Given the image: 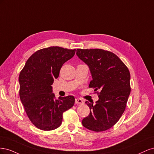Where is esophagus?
I'll list each match as a JSON object with an SVG mask.
<instances>
[{
	"mask_svg": "<svg viewBox=\"0 0 154 154\" xmlns=\"http://www.w3.org/2000/svg\"><path fill=\"white\" fill-rule=\"evenodd\" d=\"M75 103L76 104H80V105H82V104H83L84 103V101H83L82 99L80 98H78V97H77V98L75 99Z\"/></svg>",
	"mask_w": 154,
	"mask_h": 154,
	"instance_id": "obj_1",
	"label": "esophagus"
}]
</instances>
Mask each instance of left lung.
<instances>
[{
	"mask_svg": "<svg viewBox=\"0 0 154 154\" xmlns=\"http://www.w3.org/2000/svg\"><path fill=\"white\" fill-rule=\"evenodd\" d=\"M79 58L89 67L92 80L88 87L97 90L95 105L86 101L90 114L83 118L84 127L102 132L112 127L122 117L130 95V74L117 55L101 49H78Z\"/></svg>",
	"mask_w": 154,
	"mask_h": 154,
	"instance_id": "8db88e82",
	"label": "left lung"
}]
</instances>
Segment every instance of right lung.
Instances as JSON below:
<instances>
[{
	"label": "right lung",
	"instance_id": "add662e5",
	"mask_svg": "<svg viewBox=\"0 0 154 154\" xmlns=\"http://www.w3.org/2000/svg\"><path fill=\"white\" fill-rule=\"evenodd\" d=\"M76 49L53 46L36 51L20 72L19 95L31 122L36 128L49 131L59 127L63 113L74 105L73 96L54 100V80L63 64L74 57Z\"/></svg>",
	"mask_w": 154,
	"mask_h": 154
}]
</instances>
